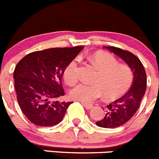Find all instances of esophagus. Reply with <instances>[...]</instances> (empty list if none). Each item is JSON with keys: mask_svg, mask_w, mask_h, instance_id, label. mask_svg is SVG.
I'll return each instance as SVG.
<instances>
[{"mask_svg": "<svg viewBox=\"0 0 159 159\" xmlns=\"http://www.w3.org/2000/svg\"><path fill=\"white\" fill-rule=\"evenodd\" d=\"M82 104H83V106L84 107L86 108V110H89V109H91V108L93 107L92 104H89V103H84V102H82Z\"/></svg>", "mask_w": 159, "mask_h": 159, "instance_id": "esophagus-1", "label": "esophagus"}]
</instances>
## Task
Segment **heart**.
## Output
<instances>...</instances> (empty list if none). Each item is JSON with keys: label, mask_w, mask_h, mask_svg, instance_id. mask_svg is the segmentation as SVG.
<instances>
[{"label": "heart", "mask_w": 159, "mask_h": 159, "mask_svg": "<svg viewBox=\"0 0 159 159\" xmlns=\"http://www.w3.org/2000/svg\"><path fill=\"white\" fill-rule=\"evenodd\" d=\"M91 63L99 70L93 79L94 83H80L70 91L74 100L91 103L105 96L107 100H112L121 97L131 87L134 75L130 67L120 65L111 55L105 52L95 53L90 58ZM80 58H75L64 70V80L73 85L79 79Z\"/></svg>", "instance_id": "heart-1"}]
</instances>
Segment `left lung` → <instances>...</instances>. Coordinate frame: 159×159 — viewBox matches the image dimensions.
Wrapping results in <instances>:
<instances>
[{"label": "left lung", "instance_id": "left-lung-1", "mask_svg": "<svg viewBox=\"0 0 159 159\" xmlns=\"http://www.w3.org/2000/svg\"><path fill=\"white\" fill-rule=\"evenodd\" d=\"M103 48L123 59L131 69L134 75L132 85L128 93L107 105L104 117L96 122L100 128H114L128 122L138 111L145 93L147 76L142 63L133 53L114 46Z\"/></svg>", "mask_w": 159, "mask_h": 159}]
</instances>
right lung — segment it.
I'll return each mask as SVG.
<instances>
[{
    "mask_svg": "<svg viewBox=\"0 0 159 159\" xmlns=\"http://www.w3.org/2000/svg\"><path fill=\"white\" fill-rule=\"evenodd\" d=\"M83 46L33 52L21 59L14 71L17 100L34 125L52 127L60 123L73 102L58 101L64 96L62 77L69 63Z\"/></svg>",
    "mask_w": 159,
    "mask_h": 159,
    "instance_id": "1",
    "label": "right lung"
}]
</instances>
